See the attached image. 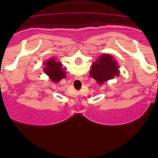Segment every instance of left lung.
Wrapping results in <instances>:
<instances>
[{
  "instance_id": "left-lung-1",
  "label": "left lung",
  "mask_w": 158,
  "mask_h": 158,
  "mask_svg": "<svg viewBox=\"0 0 158 158\" xmlns=\"http://www.w3.org/2000/svg\"><path fill=\"white\" fill-rule=\"evenodd\" d=\"M118 65L108 54H102L93 64L90 71V76L100 85L118 76Z\"/></svg>"
}]
</instances>
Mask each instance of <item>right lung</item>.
Wrapping results in <instances>:
<instances>
[{
	"instance_id": "obj_1",
	"label": "right lung",
	"mask_w": 158,
	"mask_h": 158,
	"mask_svg": "<svg viewBox=\"0 0 158 158\" xmlns=\"http://www.w3.org/2000/svg\"><path fill=\"white\" fill-rule=\"evenodd\" d=\"M44 72L54 82H58L61 79L65 77L66 72L62 68L61 62L55 61L53 58L49 59L45 63Z\"/></svg>"
}]
</instances>
